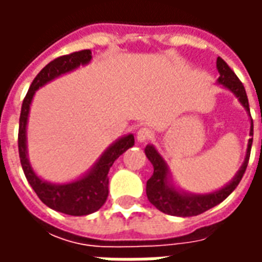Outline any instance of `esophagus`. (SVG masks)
Here are the masks:
<instances>
[{
    "label": "esophagus",
    "mask_w": 262,
    "mask_h": 262,
    "mask_svg": "<svg viewBox=\"0 0 262 262\" xmlns=\"http://www.w3.org/2000/svg\"><path fill=\"white\" fill-rule=\"evenodd\" d=\"M136 137L140 143H146L153 139V132L150 130L148 127H140V129L137 130Z\"/></svg>",
    "instance_id": "34e87169"
}]
</instances>
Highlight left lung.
I'll return each instance as SVG.
<instances>
[{
	"label": "left lung",
	"mask_w": 262,
	"mask_h": 262,
	"mask_svg": "<svg viewBox=\"0 0 262 262\" xmlns=\"http://www.w3.org/2000/svg\"><path fill=\"white\" fill-rule=\"evenodd\" d=\"M216 67H217L220 73L217 82L226 86V88H229L238 98V101L242 102L243 106L250 112L247 94H246L243 82L237 78L234 71L227 66V63L222 57H217ZM251 122H253V119H251ZM250 135L253 136V123H251ZM251 144H253V137L248 140L246 160H244L240 171L237 172V176L233 178V181L229 185H226L225 188H222V189L213 193H208V195H189V193L178 192L174 188L170 187L168 182H167V172L168 171H167L165 161L157 153V150L153 146H147L144 151H146L147 159L150 160V163L154 167L153 176L150 177V180L147 181V185H146V193H147L148 201H150V203H153L159 210H161L163 213L171 214V216L187 217V216H196V214L206 212L210 208L219 205L220 202H223L226 198L236 189L237 185L240 184L243 176L246 172V168H247L248 160H250Z\"/></svg>",
	"instance_id": "obj_1"
}]
</instances>
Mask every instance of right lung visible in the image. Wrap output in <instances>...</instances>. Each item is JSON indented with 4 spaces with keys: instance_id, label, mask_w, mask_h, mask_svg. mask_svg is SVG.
I'll use <instances>...</instances> for the list:
<instances>
[{
    "instance_id": "add662e5",
    "label": "right lung",
    "mask_w": 262,
    "mask_h": 262,
    "mask_svg": "<svg viewBox=\"0 0 262 262\" xmlns=\"http://www.w3.org/2000/svg\"><path fill=\"white\" fill-rule=\"evenodd\" d=\"M90 60H91V50L88 49L60 56L57 59L52 60L46 67L40 70V73L35 77V80L29 86L22 102L19 116L18 148H19L20 164L25 172L26 180L45 205L70 216H85L94 213L106 202L109 168L120 154L125 153L127 148H130L135 144L133 135L122 137L102 154V157L99 159L95 167L85 177H82L78 181L70 182L64 185H53L42 181L32 170L29 160L26 157V123H28L32 98L39 86L45 85L46 82L59 75L77 69L80 64H86Z\"/></svg>"
}]
</instances>
